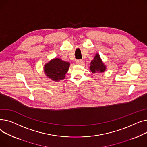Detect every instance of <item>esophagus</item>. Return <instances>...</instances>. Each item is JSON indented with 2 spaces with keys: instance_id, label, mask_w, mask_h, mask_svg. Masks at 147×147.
Segmentation results:
<instances>
[{
  "instance_id": "34e87169",
  "label": "esophagus",
  "mask_w": 147,
  "mask_h": 147,
  "mask_svg": "<svg viewBox=\"0 0 147 147\" xmlns=\"http://www.w3.org/2000/svg\"><path fill=\"white\" fill-rule=\"evenodd\" d=\"M82 60H76V63L77 65H82Z\"/></svg>"
}]
</instances>
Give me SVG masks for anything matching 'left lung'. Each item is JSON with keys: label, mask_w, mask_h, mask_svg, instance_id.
<instances>
[{"label": "left lung", "mask_w": 147, "mask_h": 147, "mask_svg": "<svg viewBox=\"0 0 147 147\" xmlns=\"http://www.w3.org/2000/svg\"><path fill=\"white\" fill-rule=\"evenodd\" d=\"M90 69L93 74L102 73L106 70V66L102 61L98 53H96L90 63Z\"/></svg>", "instance_id": "obj_1"}]
</instances>
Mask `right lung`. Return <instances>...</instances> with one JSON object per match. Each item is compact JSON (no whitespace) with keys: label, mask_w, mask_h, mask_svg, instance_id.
Segmentation results:
<instances>
[{"label":"right lung","mask_w":147,"mask_h":147,"mask_svg":"<svg viewBox=\"0 0 147 147\" xmlns=\"http://www.w3.org/2000/svg\"><path fill=\"white\" fill-rule=\"evenodd\" d=\"M70 66V63L59 58H54L44 66V72L49 78L59 82L65 78L66 74Z\"/></svg>","instance_id":"1"}]
</instances>
